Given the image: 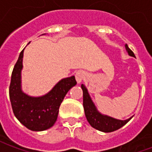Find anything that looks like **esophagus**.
Instances as JSON below:
<instances>
[{"label": "esophagus", "mask_w": 152, "mask_h": 152, "mask_svg": "<svg viewBox=\"0 0 152 152\" xmlns=\"http://www.w3.org/2000/svg\"><path fill=\"white\" fill-rule=\"evenodd\" d=\"M86 74L84 71H78L76 73V80L78 84L82 82V80L86 78Z\"/></svg>", "instance_id": "obj_1"}]
</instances>
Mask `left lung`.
<instances>
[{"instance_id":"8db88e82","label":"left lung","mask_w":152,"mask_h":152,"mask_svg":"<svg viewBox=\"0 0 152 152\" xmlns=\"http://www.w3.org/2000/svg\"><path fill=\"white\" fill-rule=\"evenodd\" d=\"M124 46L129 55L135 57L134 53L129 48L127 44H125ZM81 89L83 90V106H84L85 114H86L87 121L93 128L99 131L104 132V133H110V132L117 130L121 127H123L124 124H127L133 117L132 116L127 120L121 121V120H117V119L111 117L107 115L102 114L101 112L98 111L85 85H81Z\"/></svg>"}]
</instances>
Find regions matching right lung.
<instances>
[{
  "label": "right lung",
  "mask_w": 152,
  "mask_h": 152,
  "mask_svg": "<svg viewBox=\"0 0 152 152\" xmlns=\"http://www.w3.org/2000/svg\"><path fill=\"white\" fill-rule=\"evenodd\" d=\"M23 51L22 50L13 69L10 86V99L15 117L32 131L46 130L56 122L64 97L76 85L75 76L59 80L46 94L40 97L28 95L22 90L21 72Z\"/></svg>",
  "instance_id": "add662e5"
}]
</instances>
